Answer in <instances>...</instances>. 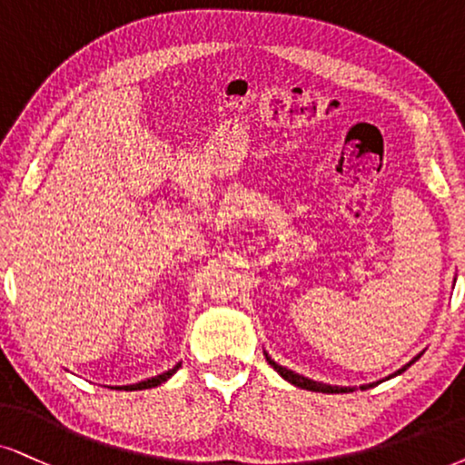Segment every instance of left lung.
Segmentation results:
<instances>
[{
    "instance_id": "left-lung-1",
    "label": "left lung",
    "mask_w": 465,
    "mask_h": 465,
    "mask_svg": "<svg viewBox=\"0 0 465 465\" xmlns=\"http://www.w3.org/2000/svg\"><path fill=\"white\" fill-rule=\"evenodd\" d=\"M420 354H422V351H420ZM420 354L416 356L414 361H410L408 364H405V367L399 369L397 373L389 375V378H395V375L403 373L405 369L410 367V364L419 361ZM266 361H268L270 367H272L274 371L281 375V378L287 380V381H290V384H293V386H298V389H304V391H315V392H328V395H331V392H351V391H354V389H351V386H331V384H322V381H315V380H309V378H304V375L296 373V371H292V369H287V367H281V364H279V362H274L272 358H270L268 354H266ZM371 386H373V384H364V386H361V391H367V389H371Z\"/></svg>"
}]
</instances>
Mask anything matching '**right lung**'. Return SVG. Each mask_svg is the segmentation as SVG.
Returning <instances> with one entry per match:
<instances>
[{
	"label": "right lung",
	"mask_w": 465,
	"mask_h": 465,
	"mask_svg": "<svg viewBox=\"0 0 465 465\" xmlns=\"http://www.w3.org/2000/svg\"><path fill=\"white\" fill-rule=\"evenodd\" d=\"M180 369V364H175L173 369H169V371H164V373H161V375H154V378H150V380H143V381H139V384H131V386H115V391H145V389H154V386H161L163 381H167L169 378H172V375L178 371Z\"/></svg>",
	"instance_id": "obj_1"
}]
</instances>
